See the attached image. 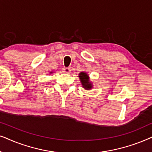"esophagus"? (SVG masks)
<instances>
[{
    "label": "esophagus",
    "mask_w": 152,
    "mask_h": 152,
    "mask_svg": "<svg viewBox=\"0 0 152 152\" xmlns=\"http://www.w3.org/2000/svg\"><path fill=\"white\" fill-rule=\"evenodd\" d=\"M62 72H63L64 73H65V74H69V73H70L71 69H70V68H69V67H63L62 68Z\"/></svg>",
    "instance_id": "esophagus-1"
}]
</instances>
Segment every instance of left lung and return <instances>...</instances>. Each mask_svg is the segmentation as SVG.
I'll return each mask as SVG.
<instances>
[{
    "label": "left lung",
    "instance_id": "obj_1",
    "mask_svg": "<svg viewBox=\"0 0 152 152\" xmlns=\"http://www.w3.org/2000/svg\"><path fill=\"white\" fill-rule=\"evenodd\" d=\"M79 77H80V79L81 80L82 85L84 87V88H86V90H89V89L92 88V84L89 82V77L86 73H84V72L80 73Z\"/></svg>",
    "mask_w": 152,
    "mask_h": 152
}]
</instances>
